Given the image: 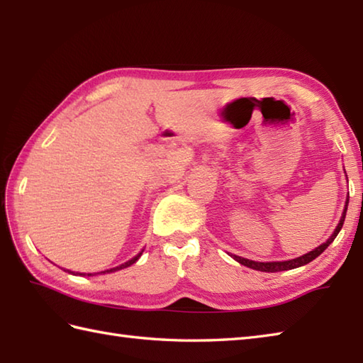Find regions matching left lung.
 I'll use <instances>...</instances> for the list:
<instances>
[{
  "label": "left lung",
  "instance_id": "1",
  "mask_svg": "<svg viewBox=\"0 0 363 363\" xmlns=\"http://www.w3.org/2000/svg\"><path fill=\"white\" fill-rule=\"evenodd\" d=\"M348 203L350 199H346V206H345V211H343V215L340 218V223H338V226L335 228L334 234L329 237V240L326 243L320 245L318 248H315L313 251L304 254V256H301L298 259H293V260H285V262H254V260H250V259H243V257H238V256H233L238 264H242L245 267H250L252 269H257V272H267V273H276V272H285V269H293V268H298V267H303L306 264H309V262H312L313 259H317L320 254L325 251L328 246L334 242V238L337 237V234L340 233V229L343 226V221H345V217H346V207H348Z\"/></svg>",
  "mask_w": 363,
  "mask_h": 363
}]
</instances>
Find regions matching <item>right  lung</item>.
<instances>
[{
    "instance_id": "1",
    "label": "right lung",
    "mask_w": 363,
    "mask_h": 363,
    "mask_svg": "<svg viewBox=\"0 0 363 363\" xmlns=\"http://www.w3.org/2000/svg\"><path fill=\"white\" fill-rule=\"evenodd\" d=\"M140 256H142V252L138 254V256H135L134 259H130L129 262H126V264H123V265H120V267H117V268H111V269H107V273H111V272H117V269H121V268H126V267H129V265H133L134 262H135L138 257H140ZM104 273H106V272H104ZM89 276H91V274H89Z\"/></svg>"
}]
</instances>
